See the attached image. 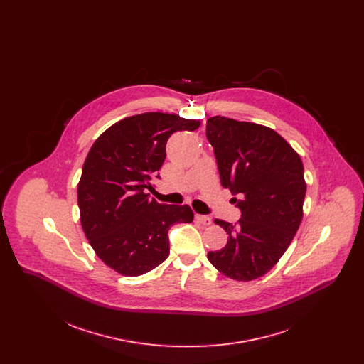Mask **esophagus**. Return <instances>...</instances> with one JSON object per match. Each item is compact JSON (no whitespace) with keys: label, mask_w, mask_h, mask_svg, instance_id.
Listing matches in <instances>:
<instances>
[{"label":"esophagus","mask_w":364,"mask_h":364,"mask_svg":"<svg viewBox=\"0 0 364 364\" xmlns=\"http://www.w3.org/2000/svg\"><path fill=\"white\" fill-rule=\"evenodd\" d=\"M195 220L202 224V225L208 226L211 224V218L208 215H202V214H195Z\"/></svg>","instance_id":"obj_1"}]
</instances>
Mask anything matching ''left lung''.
<instances>
[{
    "label": "left lung",
    "instance_id": "obj_1",
    "mask_svg": "<svg viewBox=\"0 0 364 364\" xmlns=\"http://www.w3.org/2000/svg\"><path fill=\"white\" fill-rule=\"evenodd\" d=\"M206 135L221 184L239 195L232 202L242 210L235 225L214 220L229 239L223 250L208 252V260L232 279L262 277L277 264L301 223L307 190L301 158L274 129L255 122L214 116Z\"/></svg>",
    "mask_w": 364,
    "mask_h": 364
}]
</instances>
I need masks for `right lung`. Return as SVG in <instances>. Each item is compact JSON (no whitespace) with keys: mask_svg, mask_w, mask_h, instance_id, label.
Instances as JSON below:
<instances>
[{"mask_svg":"<svg viewBox=\"0 0 364 364\" xmlns=\"http://www.w3.org/2000/svg\"><path fill=\"white\" fill-rule=\"evenodd\" d=\"M199 127L200 120L178 114L141 113L113 124L91 146L77 184L80 224L97 257L114 272L136 277L156 269L169 257V228L193 221L188 205L158 203L146 188L166 158L171 135Z\"/></svg>","mask_w":364,"mask_h":364,"instance_id":"obj_1","label":"right lung"}]
</instances>
